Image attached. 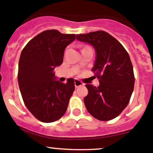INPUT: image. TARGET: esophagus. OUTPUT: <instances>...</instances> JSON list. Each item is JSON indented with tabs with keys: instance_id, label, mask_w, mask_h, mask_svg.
I'll return each instance as SVG.
<instances>
[{
	"instance_id": "esophagus-1",
	"label": "esophagus",
	"mask_w": 153,
	"mask_h": 153,
	"mask_svg": "<svg viewBox=\"0 0 153 153\" xmlns=\"http://www.w3.org/2000/svg\"><path fill=\"white\" fill-rule=\"evenodd\" d=\"M81 85H84V83L80 81L79 80H75V88H78L79 86H81Z\"/></svg>"
}]
</instances>
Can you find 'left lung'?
Returning <instances> with one entry per match:
<instances>
[{
	"label": "left lung",
	"mask_w": 153,
	"mask_h": 153,
	"mask_svg": "<svg viewBox=\"0 0 153 153\" xmlns=\"http://www.w3.org/2000/svg\"><path fill=\"white\" fill-rule=\"evenodd\" d=\"M76 39L91 44L96 52L92 71L100 85H85L88 94L84 98L85 106L94 118L111 120L127 107L134 90V75L129 54L118 40L104 31L77 34Z\"/></svg>",
	"instance_id": "left-lung-1"
}]
</instances>
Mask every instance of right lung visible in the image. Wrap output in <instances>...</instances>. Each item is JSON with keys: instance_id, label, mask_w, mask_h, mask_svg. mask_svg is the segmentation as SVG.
<instances>
[{"instance_id": "1", "label": "right lung", "mask_w": 153, "mask_h": 153, "mask_svg": "<svg viewBox=\"0 0 153 153\" xmlns=\"http://www.w3.org/2000/svg\"><path fill=\"white\" fill-rule=\"evenodd\" d=\"M75 39V34L44 31L31 39L21 54L18 81L23 101L41 122H55L66 112L74 80L68 78L66 83L54 80V70L62 64L65 49Z\"/></svg>"}]
</instances>
